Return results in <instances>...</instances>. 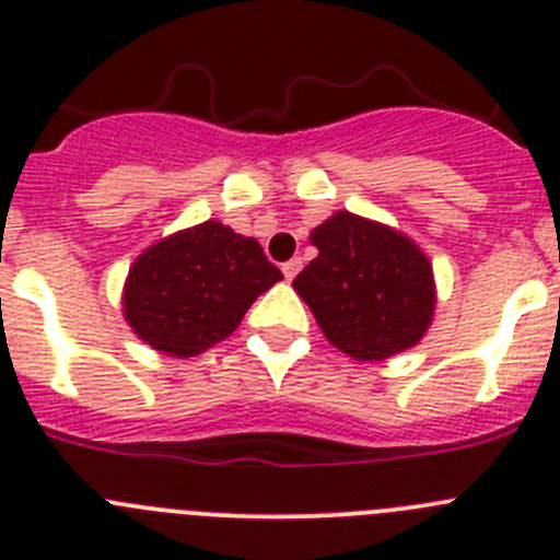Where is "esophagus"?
Instances as JSON below:
<instances>
[{"instance_id": "1", "label": "esophagus", "mask_w": 560, "mask_h": 560, "mask_svg": "<svg viewBox=\"0 0 560 560\" xmlns=\"http://www.w3.org/2000/svg\"><path fill=\"white\" fill-rule=\"evenodd\" d=\"M303 269V260H300V257H291L289 264H283V275H285V280H294L296 277V271Z\"/></svg>"}]
</instances>
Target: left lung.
<instances>
[{"instance_id":"1","label":"left lung","mask_w":560,"mask_h":560,"mask_svg":"<svg viewBox=\"0 0 560 560\" xmlns=\"http://www.w3.org/2000/svg\"><path fill=\"white\" fill-rule=\"evenodd\" d=\"M319 255L294 277L330 345L359 361H381L418 345L434 311L432 266L389 226L350 212L311 232Z\"/></svg>"}]
</instances>
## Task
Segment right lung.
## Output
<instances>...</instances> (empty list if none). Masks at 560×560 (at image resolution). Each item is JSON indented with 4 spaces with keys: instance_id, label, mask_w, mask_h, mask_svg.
Here are the masks:
<instances>
[{
    "instance_id": "add662e5",
    "label": "right lung",
    "mask_w": 560,
    "mask_h": 560,
    "mask_svg": "<svg viewBox=\"0 0 560 560\" xmlns=\"http://www.w3.org/2000/svg\"><path fill=\"white\" fill-rule=\"evenodd\" d=\"M283 280L252 237L219 221L176 232L131 266L126 319L167 355H199L241 325L249 305Z\"/></svg>"
}]
</instances>
